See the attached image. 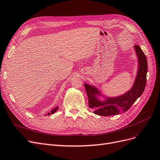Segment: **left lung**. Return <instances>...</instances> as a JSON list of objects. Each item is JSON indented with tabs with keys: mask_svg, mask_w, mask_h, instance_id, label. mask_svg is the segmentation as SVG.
I'll return each instance as SVG.
<instances>
[{
	"mask_svg": "<svg viewBox=\"0 0 160 160\" xmlns=\"http://www.w3.org/2000/svg\"><path fill=\"white\" fill-rule=\"evenodd\" d=\"M134 48L138 58L139 68L134 84L131 90L127 93L117 98H108L105 102H103L95 96L96 94H99L96 88L84 84L88 97V105L95 114L107 117L125 113L142 94L146 84L147 59L139 45H134Z\"/></svg>",
	"mask_w": 160,
	"mask_h": 160,
	"instance_id": "8db88e82",
	"label": "left lung"
}]
</instances>
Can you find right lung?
Masks as SVG:
<instances>
[{
  "mask_svg": "<svg viewBox=\"0 0 160 160\" xmlns=\"http://www.w3.org/2000/svg\"><path fill=\"white\" fill-rule=\"evenodd\" d=\"M58 108H55L54 109H52V110L50 112V113H47V115H51V114H53V113H55V112H56V111H57V110L58 109Z\"/></svg>",
  "mask_w": 160,
  "mask_h": 160,
  "instance_id": "1",
  "label": "right lung"
}]
</instances>
